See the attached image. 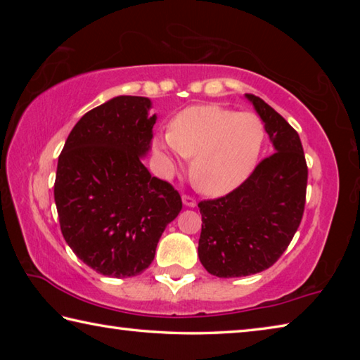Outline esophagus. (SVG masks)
<instances>
[{"label":"esophagus","mask_w":360,"mask_h":360,"mask_svg":"<svg viewBox=\"0 0 360 360\" xmlns=\"http://www.w3.org/2000/svg\"><path fill=\"white\" fill-rule=\"evenodd\" d=\"M182 203H184L187 208H195V206H197V202H195L192 197H188V195H182Z\"/></svg>","instance_id":"34e87169"}]
</instances>
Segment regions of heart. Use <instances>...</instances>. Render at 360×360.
I'll return each instance as SVG.
<instances>
[{
	"label": "heart",
	"instance_id": "1",
	"mask_svg": "<svg viewBox=\"0 0 360 360\" xmlns=\"http://www.w3.org/2000/svg\"><path fill=\"white\" fill-rule=\"evenodd\" d=\"M265 141V125L252 112H236L217 105L181 111L168 133L154 138V150L168 167L191 158L195 186L212 197L235 191L257 165Z\"/></svg>",
	"mask_w": 360,
	"mask_h": 360
}]
</instances>
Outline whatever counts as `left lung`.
I'll list each match as a JSON object with an SVG mask.
<instances>
[{
  "instance_id": "8db88e82",
  "label": "left lung",
  "mask_w": 360,
  "mask_h": 360,
  "mask_svg": "<svg viewBox=\"0 0 360 360\" xmlns=\"http://www.w3.org/2000/svg\"><path fill=\"white\" fill-rule=\"evenodd\" d=\"M275 154L233 192L198 203V257L217 278L255 275L281 257L300 225L308 168L298 133L259 96L246 94Z\"/></svg>"
}]
</instances>
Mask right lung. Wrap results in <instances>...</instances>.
<instances>
[{"instance_id": "right-lung-1", "label": "right lung", "mask_w": 360, "mask_h": 360, "mask_svg": "<svg viewBox=\"0 0 360 360\" xmlns=\"http://www.w3.org/2000/svg\"><path fill=\"white\" fill-rule=\"evenodd\" d=\"M150 108L146 96L103 103L82 115L58 157L53 197L63 238L105 276L143 273L182 210L178 191L143 165L157 120Z\"/></svg>"}]
</instances>
